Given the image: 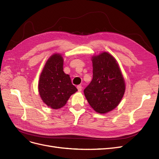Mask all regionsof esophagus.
<instances>
[{
	"label": "esophagus",
	"instance_id": "esophagus-1",
	"mask_svg": "<svg viewBox=\"0 0 159 159\" xmlns=\"http://www.w3.org/2000/svg\"><path fill=\"white\" fill-rule=\"evenodd\" d=\"M77 89L79 92H81L82 91V86L81 85H78L77 86Z\"/></svg>",
	"mask_w": 159,
	"mask_h": 159
}]
</instances>
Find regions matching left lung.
<instances>
[{"label":"left lung","mask_w":159,"mask_h":159,"mask_svg":"<svg viewBox=\"0 0 159 159\" xmlns=\"http://www.w3.org/2000/svg\"><path fill=\"white\" fill-rule=\"evenodd\" d=\"M93 78L84 90L90 106L99 114L115 109L125 90L124 76L116 59L107 52L92 57Z\"/></svg>","instance_id":"1"}]
</instances>
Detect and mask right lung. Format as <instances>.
Returning <instances> with one entry per match:
<instances>
[{
    "mask_svg": "<svg viewBox=\"0 0 159 159\" xmlns=\"http://www.w3.org/2000/svg\"><path fill=\"white\" fill-rule=\"evenodd\" d=\"M38 91L44 103L54 110L63 107L77 91L70 76L64 73L61 54L54 53L46 61L39 76Z\"/></svg>",
    "mask_w": 159,
    "mask_h": 159,
    "instance_id": "1",
    "label": "right lung"
}]
</instances>
